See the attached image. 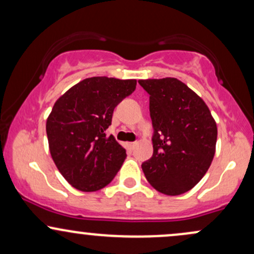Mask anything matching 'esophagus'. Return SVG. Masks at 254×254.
I'll use <instances>...</instances> for the list:
<instances>
[{"instance_id":"34e87169","label":"esophagus","mask_w":254,"mask_h":254,"mask_svg":"<svg viewBox=\"0 0 254 254\" xmlns=\"http://www.w3.org/2000/svg\"><path fill=\"white\" fill-rule=\"evenodd\" d=\"M136 145H137V142H129V143H127V147H129L130 149H133Z\"/></svg>"}]
</instances>
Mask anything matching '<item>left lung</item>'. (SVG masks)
Returning <instances> with one entry per match:
<instances>
[{
  "label": "left lung",
  "instance_id": "obj_1",
  "mask_svg": "<svg viewBox=\"0 0 254 254\" xmlns=\"http://www.w3.org/2000/svg\"><path fill=\"white\" fill-rule=\"evenodd\" d=\"M149 94L153 156L142 164L148 183L179 196L199 183L216 150L217 125L199 95L176 77L138 80Z\"/></svg>",
  "mask_w": 254,
  "mask_h": 254
}]
</instances>
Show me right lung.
I'll list each match as a JSON object with an SVG mask.
<instances>
[{
	"mask_svg": "<svg viewBox=\"0 0 254 254\" xmlns=\"http://www.w3.org/2000/svg\"><path fill=\"white\" fill-rule=\"evenodd\" d=\"M136 80L84 78L61 95L46 119L49 149L72 188L94 192L112 182L127 151L105 133L113 110L136 88Z\"/></svg>",
	"mask_w": 254,
	"mask_h": 254,
	"instance_id": "add662e5",
	"label": "right lung"
}]
</instances>
